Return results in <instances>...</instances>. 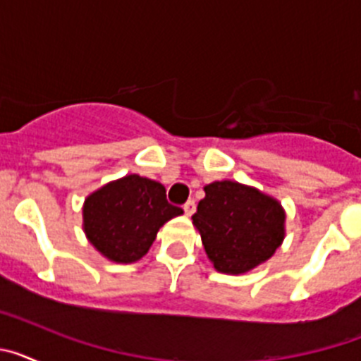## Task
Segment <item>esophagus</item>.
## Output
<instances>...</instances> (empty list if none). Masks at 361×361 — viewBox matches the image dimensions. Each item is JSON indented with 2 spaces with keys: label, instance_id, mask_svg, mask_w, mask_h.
Listing matches in <instances>:
<instances>
[{
  "label": "esophagus",
  "instance_id": "esophagus-1",
  "mask_svg": "<svg viewBox=\"0 0 361 361\" xmlns=\"http://www.w3.org/2000/svg\"><path fill=\"white\" fill-rule=\"evenodd\" d=\"M184 213H186L188 216H191L195 213V200H188V202L184 204Z\"/></svg>",
  "mask_w": 361,
  "mask_h": 361
}]
</instances>
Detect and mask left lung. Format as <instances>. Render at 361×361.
<instances>
[{
    "label": "left lung",
    "mask_w": 361,
    "mask_h": 361,
    "mask_svg": "<svg viewBox=\"0 0 361 361\" xmlns=\"http://www.w3.org/2000/svg\"><path fill=\"white\" fill-rule=\"evenodd\" d=\"M204 191L191 220L216 271L240 275L273 257L286 235L279 200L233 180H216Z\"/></svg>",
    "instance_id": "8db88e82"
}]
</instances>
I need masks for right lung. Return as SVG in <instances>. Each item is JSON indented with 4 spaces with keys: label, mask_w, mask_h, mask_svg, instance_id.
<instances>
[{
    "label": "right lung",
    "mask_w": 361,
    "mask_h": 361,
    "mask_svg": "<svg viewBox=\"0 0 361 361\" xmlns=\"http://www.w3.org/2000/svg\"><path fill=\"white\" fill-rule=\"evenodd\" d=\"M177 215L183 209L166 200L161 183L126 175L86 197L82 228L103 257L132 264L148 253L159 229Z\"/></svg>",
    "instance_id": "right-lung-1"
}]
</instances>
